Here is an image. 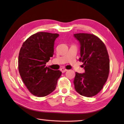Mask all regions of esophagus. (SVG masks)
I'll use <instances>...</instances> for the list:
<instances>
[{
	"label": "esophagus",
	"mask_w": 124,
	"mask_h": 124,
	"mask_svg": "<svg viewBox=\"0 0 124 124\" xmlns=\"http://www.w3.org/2000/svg\"><path fill=\"white\" fill-rule=\"evenodd\" d=\"M60 70H61V72H62V73H64V72H66V71L67 70H66V69H65L64 68H61V69H60Z\"/></svg>",
	"instance_id": "34e87169"
}]
</instances>
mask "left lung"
Masks as SVG:
<instances>
[{
  "mask_svg": "<svg viewBox=\"0 0 124 124\" xmlns=\"http://www.w3.org/2000/svg\"><path fill=\"white\" fill-rule=\"evenodd\" d=\"M74 37L80 45V61L85 72L75 73L74 88L80 95L90 97L97 95L103 87L109 72V58L104 44L96 35L77 33Z\"/></svg>",
  "mask_w": 124,
  "mask_h": 124,
  "instance_id": "left-lung-1",
  "label": "left lung"
}]
</instances>
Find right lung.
Here are the masks:
<instances>
[{"label": "right lung", "mask_w": 124, "mask_h": 124, "mask_svg": "<svg viewBox=\"0 0 124 124\" xmlns=\"http://www.w3.org/2000/svg\"><path fill=\"white\" fill-rule=\"evenodd\" d=\"M58 34L38 32L31 35L21 48L18 56V70L22 81L31 93L44 97L56 89L61 75L46 64L54 54V44Z\"/></svg>", "instance_id": "obj_1"}]
</instances>
